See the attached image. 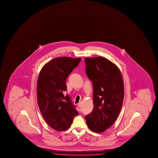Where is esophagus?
<instances>
[{
	"mask_svg": "<svg viewBox=\"0 0 158 158\" xmlns=\"http://www.w3.org/2000/svg\"><path fill=\"white\" fill-rule=\"evenodd\" d=\"M82 102H79V103H78V107H80H80H82Z\"/></svg>",
	"mask_w": 158,
	"mask_h": 158,
	"instance_id": "34e87169",
	"label": "esophagus"
}]
</instances>
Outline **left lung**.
<instances>
[{
	"label": "left lung",
	"mask_w": 158,
	"mask_h": 158,
	"mask_svg": "<svg viewBox=\"0 0 158 158\" xmlns=\"http://www.w3.org/2000/svg\"><path fill=\"white\" fill-rule=\"evenodd\" d=\"M86 74L94 86V110L85 116L92 131L102 133L115 122L124 98L123 77L113 62L103 57H86Z\"/></svg>",
	"instance_id": "1"
}]
</instances>
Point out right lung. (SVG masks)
I'll use <instances>...</instances> for the list:
<instances>
[{
    "label": "right lung",
    "instance_id": "1",
    "mask_svg": "<svg viewBox=\"0 0 158 158\" xmlns=\"http://www.w3.org/2000/svg\"><path fill=\"white\" fill-rule=\"evenodd\" d=\"M81 61V58L60 57L46 63L40 71L37 83L38 103L46 122L57 131H64L71 126L78 115L69 95L66 80Z\"/></svg>",
    "mask_w": 158,
    "mask_h": 158
}]
</instances>
